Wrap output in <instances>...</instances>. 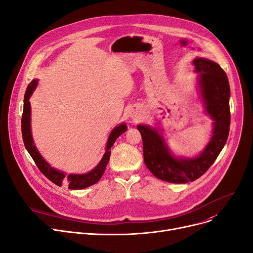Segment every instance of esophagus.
<instances>
[{
    "instance_id": "esophagus-1",
    "label": "esophagus",
    "mask_w": 253,
    "mask_h": 253,
    "mask_svg": "<svg viewBox=\"0 0 253 253\" xmlns=\"http://www.w3.org/2000/svg\"><path fill=\"white\" fill-rule=\"evenodd\" d=\"M130 117L133 119V120H138L140 118V113L137 109H132L131 112H130Z\"/></svg>"
}]
</instances>
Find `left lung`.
I'll use <instances>...</instances> for the list:
<instances>
[{
	"mask_svg": "<svg viewBox=\"0 0 253 253\" xmlns=\"http://www.w3.org/2000/svg\"><path fill=\"white\" fill-rule=\"evenodd\" d=\"M200 74V87L205 101L206 112L214 121L213 134L204 152L197 158L176 159L172 157L163 138L157 130L138 125L144 163L159 179L173 183H187L201 177L214 163L227 142L230 124V85L227 74L219 64L204 58L193 61Z\"/></svg>",
	"mask_w": 253,
	"mask_h": 253,
	"instance_id": "1",
	"label": "left lung"
}]
</instances>
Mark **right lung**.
I'll return each mask as SVG.
<instances>
[{"label":"right lung","instance_id":"1","mask_svg":"<svg viewBox=\"0 0 253 253\" xmlns=\"http://www.w3.org/2000/svg\"><path fill=\"white\" fill-rule=\"evenodd\" d=\"M37 84L38 82L36 80L32 81L29 84L28 88H26L25 94H24L23 113L21 118V132H22V139L25 145V149L30 153L31 157L33 158V160L35 161L40 171H41L49 180H51L56 185H61L62 183H66L70 190H81L96 183L101 178L103 172L105 170V167L110 161L111 148L114 145L116 139L127 130V126L125 124H121L112 131V133L108 140V144H106V152L103 158L101 159V161L99 162V164L94 169L86 174H82V175L71 174L68 177H65V174L62 173V172L53 169L52 167H50L49 164H47V162L41 157V155L39 154L38 150L34 145L32 133H31V105H30L29 99L32 95L33 91L35 90Z\"/></svg>","mask_w":253,"mask_h":253}]
</instances>
